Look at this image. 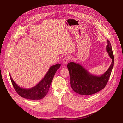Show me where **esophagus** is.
<instances>
[{"mask_svg": "<svg viewBox=\"0 0 123 123\" xmlns=\"http://www.w3.org/2000/svg\"><path fill=\"white\" fill-rule=\"evenodd\" d=\"M70 58L69 56H65L64 58H63V63L64 64H67V63L68 62V61H69Z\"/></svg>", "mask_w": 123, "mask_h": 123, "instance_id": "1", "label": "esophagus"}]
</instances>
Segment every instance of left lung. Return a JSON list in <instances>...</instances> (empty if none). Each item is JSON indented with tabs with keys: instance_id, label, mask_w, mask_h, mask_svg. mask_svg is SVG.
<instances>
[{
	"instance_id": "8db88e82",
	"label": "left lung",
	"mask_w": 123,
	"mask_h": 123,
	"mask_svg": "<svg viewBox=\"0 0 123 123\" xmlns=\"http://www.w3.org/2000/svg\"><path fill=\"white\" fill-rule=\"evenodd\" d=\"M106 50L112 62L107 71L100 76L92 75L79 64L74 62L68 64L71 85L74 92L80 95H90L100 91L106 86L114 65V56L109 40H107Z\"/></svg>"
}]
</instances>
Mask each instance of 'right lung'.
<instances>
[{"label": "right lung", "mask_w": 123, "mask_h": 123, "mask_svg": "<svg viewBox=\"0 0 123 123\" xmlns=\"http://www.w3.org/2000/svg\"><path fill=\"white\" fill-rule=\"evenodd\" d=\"M60 66L61 64H59L51 66L38 84L30 89L20 87L12 80L10 74V77L16 92L21 97L30 100H40L43 98L48 93L55 74Z\"/></svg>", "instance_id": "1"}]
</instances>
